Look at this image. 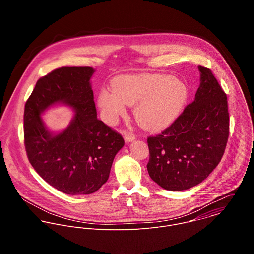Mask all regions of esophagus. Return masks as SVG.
<instances>
[{
  "label": "esophagus",
  "mask_w": 254,
  "mask_h": 254,
  "mask_svg": "<svg viewBox=\"0 0 254 254\" xmlns=\"http://www.w3.org/2000/svg\"><path fill=\"white\" fill-rule=\"evenodd\" d=\"M124 139L126 142H132L136 139V136L133 135V134H130V133H125L124 134Z\"/></svg>",
  "instance_id": "34e87169"
}]
</instances>
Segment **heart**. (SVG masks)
Masks as SVG:
<instances>
[{"instance_id":"b5f03b06","label":"heart","mask_w":254,"mask_h":254,"mask_svg":"<svg viewBox=\"0 0 254 254\" xmlns=\"http://www.w3.org/2000/svg\"><path fill=\"white\" fill-rule=\"evenodd\" d=\"M113 90L103 89L98 105L104 119L114 124L126 112L125 104L135 106L134 114L145 129L157 131L169 126L181 113L189 97L187 85L165 74L121 75Z\"/></svg>"}]
</instances>
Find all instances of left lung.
<instances>
[{"instance_id":"obj_1","label":"left lung","mask_w":254,"mask_h":254,"mask_svg":"<svg viewBox=\"0 0 254 254\" xmlns=\"http://www.w3.org/2000/svg\"><path fill=\"white\" fill-rule=\"evenodd\" d=\"M194 101L161 134L148 137L149 177L168 190L198 185L216 168L226 148L230 118L227 96L209 68L198 66Z\"/></svg>"}]
</instances>
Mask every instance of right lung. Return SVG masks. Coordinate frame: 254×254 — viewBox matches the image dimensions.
<instances>
[{
  "mask_svg": "<svg viewBox=\"0 0 254 254\" xmlns=\"http://www.w3.org/2000/svg\"><path fill=\"white\" fill-rule=\"evenodd\" d=\"M89 66H64L41 77L24 109V145L37 173L57 190L71 195L97 191L109 177L120 134L97 118ZM56 103L72 107L69 127L54 134L40 114Z\"/></svg>",
  "mask_w": 254,
  "mask_h": 254,
  "instance_id": "obj_1",
  "label": "right lung"
}]
</instances>
